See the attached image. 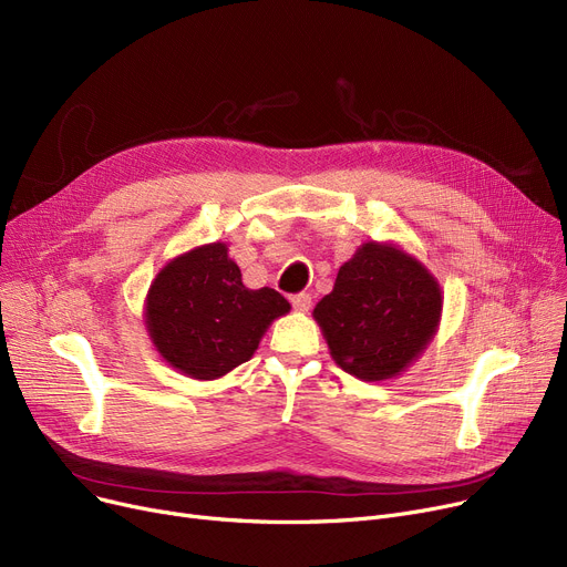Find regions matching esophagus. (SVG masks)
<instances>
[{"instance_id": "34e87169", "label": "esophagus", "mask_w": 567, "mask_h": 567, "mask_svg": "<svg viewBox=\"0 0 567 567\" xmlns=\"http://www.w3.org/2000/svg\"><path fill=\"white\" fill-rule=\"evenodd\" d=\"M289 301H291L293 310H301V312H308V310H310V306H312V296H310L308 291H299V293H293Z\"/></svg>"}]
</instances>
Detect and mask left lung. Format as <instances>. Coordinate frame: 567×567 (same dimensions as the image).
<instances>
[{"label":"left lung","instance_id":"obj_1","mask_svg":"<svg viewBox=\"0 0 567 567\" xmlns=\"http://www.w3.org/2000/svg\"><path fill=\"white\" fill-rule=\"evenodd\" d=\"M441 289L413 257L365 244L344 266L315 319L336 363L363 381L400 374L436 331Z\"/></svg>","mask_w":567,"mask_h":567}]
</instances>
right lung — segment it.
Segmentation results:
<instances>
[{
  "label": "right lung",
  "mask_w": 567,
  "mask_h": 567,
  "mask_svg": "<svg viewBox=\"0 0 567 567\" xmlns=\"http://www.w3.org/2000/svg\"><path fill=\"white\" fill-rule=\"evenodd\" d=\"M289 312L271 287L248 289L223 244L169 261L146 296V329L163 359L195 379L246 363L276 317Z\"/></svg>",
  "instance_id": "add662e5"
}]
</instances>
